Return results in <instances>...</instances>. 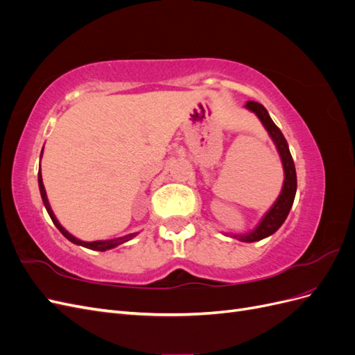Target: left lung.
I'll use <instances>...</instances> for the list:
<instances>
[{"instance_id": "1", "label": "left lung", "mask_w": 355, "mask_h": 355, "mask_svg": "<svg viewBox=\"0 0 355 355\" xmlns=\"http://www.w3.org/2000/svg\"><path fill=\"white\" fill-rule=\"evenodd\" d=\"M245 108H249L250 111H253L257 116H259V120L262 121L268 133H270L272 141L277 145V149L282 155L283 167H284V185H283V191H282L280 197H278V200L275 201L271 210L265 214V218L259 223V227H257L254 231H252L250 234L240 235L239 237V240H241V241L253 243V241H259V240L268 237V235L274 234L278 228L282 227L283 222L287 218L290 209H292V206H293L297 182H296L295 163H293L292 154H290V151H288V145H287L286 137L283 136L280 128L274 124L271 116L268 115L266 110L263 108V105L249 101L245 103ZM235 237H237V235H235Z\"/></svg>"}]
</instances>
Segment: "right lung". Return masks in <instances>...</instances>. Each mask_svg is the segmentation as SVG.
Masks as SVG:
<instances>
[{
	"label": "right lung",
	"mask_w": 355,
	"mask_h": 355,
	"mask_svg": "<svg viewBox=\"0 0 355 355\" xmlns=\"http://www.w3.org/2000/svg\"><path fill=\"white\" fill-rule=\"evenodd\" d=\"M38 185H40V192H41V197H42V202H44V206H46V209H47V211H49V214H50V218H51L53 223L56 225V228H58L63 235H65V237H67L69 241H72V243H75V244H80V245L87 247V249H92V250L103 252V250L112 249V247H115V245H118V244H123L124 241L132 240V239L135 237V235H136V234H128V235H125V237H121V239L105 240V241H92V243H85V241H81V240H78V239H75L73 235H71L65 228L62 227V225L58 222V219H56V216H55V213H53V210H51V207H50V204H49V200H47V196H46L44 184H42L41 171H38Z\"/></svg>",
	"instance_id": "obj_1"
}]
</instances>
